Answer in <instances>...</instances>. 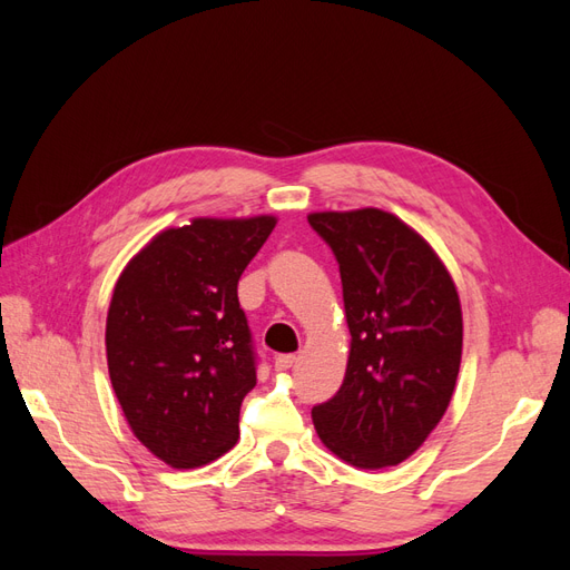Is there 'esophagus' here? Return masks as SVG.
I'll return each instance as SVG.
<instances>
[{"label":"esophagus","mask_w":570,"mask_h":570,"mask_svg":"<svg viewBox=\"0 0 570 570\" xmlns=\"http://www.w3.org/2000/svg\"><path fill=\"white\" fill-rule=\"evenodd\" d=\"M297 356L295 354H281L275 356V371H289L292 366H295Z\"/></svg>","instance_id":"esophagus-1"}]
</instances>
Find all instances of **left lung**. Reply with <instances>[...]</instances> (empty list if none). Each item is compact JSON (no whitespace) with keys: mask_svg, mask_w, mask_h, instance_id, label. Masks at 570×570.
I'll return each mask as SVG.
<instances>
[{"mask_svg":"<svg viewBox=\"0 0 570 570\" xmlns=\"http://www.w3.org/2000/svg\"><path fill=\"white\" fill-rule=\"evenodd\" d=\"M340 264L352 350L342 387L314 406L323 444L356 469L409 459L454 394L463 323L452 275L381 209L308 214Z\"/></svg>","mask_w":570,"mask_h":570,"instance_id":"left-lung-1","label":"left lung"}]
</instances>
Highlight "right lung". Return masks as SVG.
Returning <instances> with one entry per match:
<instances>
[{
	"instance_id": "obj_1",
	"label": "right lung",
	"mask_w": 570,
	"mask_h": 570,
	"mask_svg": "<svg viewBox=\"0 0 570 570\" xmlns=\"http://www.w3.org/2000/svg\"><path fill=\"white\" fill-rule=\"evenodd\" d=\"M273 216L195 218L168 228L120 273L107 316V361L135 438L174 469L233 450L256 352L237 283Z\"/></svg>"
}]
</instances>
